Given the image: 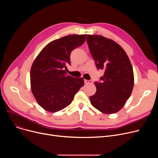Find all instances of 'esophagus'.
<instances>
[{
  "instance_id": "obj_1",
  "label": "esophagus",
  "mask_w": 158,
  "mask_h": 158,
  "mask_svg": "<svg viewBox=\"0 0 158 158\" xmlns=\"http://www.w3.org/2000/svg\"><path fill=\"white\" fill-rule=\"evenodd\" d=\"M85 84H92L93 83V81L92 80H85Z\"/></svg>"
}]
</instances>
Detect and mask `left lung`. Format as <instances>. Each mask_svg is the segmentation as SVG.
<instances>
[{"label": "left lung", "mask_w": 158, "mask_h": 158, "mask_svg": "<svg viewBox=\"0 0 158 158\" xmlns=\"http://www.w3.org/2000/svg\"><path fill=\"white\" fill-rule=\"evenodd\" d=\"M87 43L97 69L104 70L100 82H95L96 93L92 105L106 114L120 111L131 96L134 86L132 66L125 51L112 40L101 35L87 36Z\"/></svg>", "instance_id": "obj_1"}]
</instances>
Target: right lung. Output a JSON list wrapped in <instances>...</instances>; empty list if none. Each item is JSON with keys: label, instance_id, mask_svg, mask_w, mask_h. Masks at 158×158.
<instances>
[{"label": "right lung", "instance_id": "1", "mask_svg": "<svg viewBox=\"0 0 158 158\" xmlns=\"http://www.w3.org/2000/svg\"><path fill=\"white\" fill-rule=\"evenodd\" d=\"M86 35H71L47 44L33 62L30 72L32 93L38 104L49 112L59 111L69 106L84 85L82 77L67 76L70 53L82 45Z\"/></svg>", "mask_w": 158, "mask_h": 158}]
</instances>
